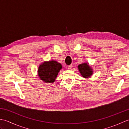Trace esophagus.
Instances as JSON below:
<instances>
[{
    "mask_svg": "<svg viewBox=\"0 0 129 129\" xmlns=\"http://www.w3.org/2000/svg\"><path fill=\"white\" fill-rule=\"evenodd\" d=\"M68 67V69H71L72 68V67H73V65H69V66Z\"/></svg>",
    "mask_w": 129,
    "mask_h": 129,
    "instance_id": "esophagus-1",
    "label": "esophagus"
}]
</instances>
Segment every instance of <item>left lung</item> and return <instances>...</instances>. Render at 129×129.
<instances>
[{"label":"left lung","mask_w":129,"mask_h":129,"mask_svg":"<svg viewBox=\"0 0 129 129\" xmlns=\"http://www.w3.org/2000/svg\"><path fill=\"white\" fill-rule=\"evenodd\" d=\"M78 69L81 75L85 78L90 77L92 74V69L86 63L79 65Z\"/></svg>","instance_id":"obj_1"}]
</instances>
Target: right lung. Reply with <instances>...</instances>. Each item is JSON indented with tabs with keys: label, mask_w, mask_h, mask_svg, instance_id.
Masks as SVG:
<instances>
[{
	"label": "right lung",
	"mask_w": 129,
	"mask_h": 129,
	"mask_svg": "<svg viewBox=\"0 0 129 129\" xmlns=\"http://www.w3.org/2000/svg\"><path fill=\"white\" fill-rule=\"evenodd\" d=\"M62 68L61 65L56 61L44 62L38 69V74L41 80L46 83H53Z\"/></svg>",
	"instance_id": "add662e5"
}]
</instances>
